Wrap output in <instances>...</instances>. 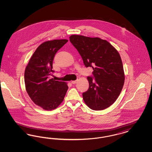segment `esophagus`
I'll return each mask as SVG.
<instances>
[{
	"label": "esophagus",
	"instance_id": "esophagus-1",
	"mask_svg": "<svg viewBox=\"0 0 152 152\" xmlns=\"http://www.w3.org/2000/svg\"><path fill=\"white\" fill-rule=\"evenodd\" d=\"M77 80H75V81H71V83H72V84H75L77 83Z\"/></svg>",
	"mask_w": 152,
	"mask_h": 152
}]
</instances>
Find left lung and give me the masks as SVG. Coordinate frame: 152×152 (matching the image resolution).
I'll use <instances>...</instances> for the list:
<instances>
[{"mask_svg": "<svg viewBox=\"0 0 152 152\" xmlns=\"http://www.w3.org/2000/svg\"><path fill=\"white\" fill-rule=\"evenodd\" d=\"M69 40L79 52L86 67H92L88 76L89 88L83 93L89 108L100 110L108 108L118 98L123 89L125 76L118 52L107 40L99 37L71 35Z\"/></svg>", "mask_w": 152, "mask_h": 152, "instance_id": "left-lung-1", "label": "left lung"}]
</instances>
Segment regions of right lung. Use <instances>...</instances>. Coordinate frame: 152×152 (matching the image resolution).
I'll list each match as a JSON object with an SVG mask.
<instances>
[{
	"label": "right lung",
	"mask_w": 152,
	"mask_h": 152,
	"mask_svg": "<svg viewBox=\"0 0 152 152\" xmlns=\"http://www.w3.org/2000/svg\"><path fill=\"white\" fill-rule=\"evenodd\" d=\"M68 40H53L40 44L29 60L24 72L26 89L29 97L41 108L51 110L63 101L68 90L64 81L51 79L53 60Z\"/></svg>",
	"instance_id": "add662e5"
}]
</instances>
